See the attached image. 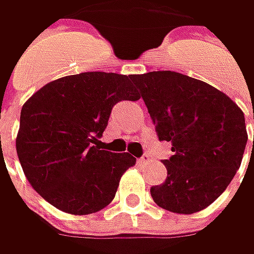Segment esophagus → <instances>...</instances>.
Here are the masks:
<instances>
[{
  "instance_id": "34e87169",
  "label": "esophagus",
  "mask_w": 254,
  "mask_h": 254,
  "mask_svg": "<svg viewBox=\"0 0 254 254\" xmlns=\"http://www.w3.org/2000/svg\"><path fill=\"white\" fill-rule=\"evenodd\" d=\"M150 161H151V157H150L148 154H142V157L138 160L140 164H147V162H150Z\"/></svg>"
}]
</instances>
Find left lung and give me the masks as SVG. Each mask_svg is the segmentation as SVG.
Segmentation results:
<instances>
[{
    "mask_svg": "<svg viewBox=\"0 0 254 254\" xmlns=\"http://www.w3.org/2000/svg\"><path fill=\"white\" fill-rule=\"evenodd\" d=\"M160 141H170L167 180L151 187L154 202L174 213L205 209L239 170L248 132L245 114L223 92L187 74H132ZM254 148V137H253Z\"/></svg>",
    "mask_w": 254,
    "mask_h": 254,
    "instance_id": "1",
    "label": "left lung"
}]
</instances>
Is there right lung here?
Returning <instances> with one entry per match:
<instances>
[{
  "label": "right lung",
  "mask_w": 254,
  "mask_h": 254,
  "mask_svg": "<svg viewBox=\"0 0 254 254\" xmlns=\"http://www.w3.org/2000/svg\"><path fill=\"white\" fill-rule=\"evenodd\" d=\"M131 76H64L22 106L16 154L32 188L55 208L72 215L99 212L114 199L122 175L135 164L128 152L97 145L113 106L140 99Z\"/></svg>",
  "instance_id": "1"
}]
</instances>
